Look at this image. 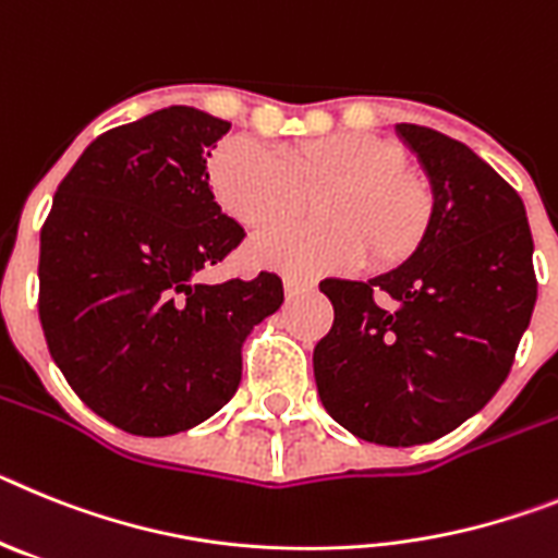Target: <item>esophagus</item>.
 <instances>
[{"mask_svg": "<svg viewBox=\"0 0 558 558\" xmlns=\"http://www.w3.org/2000/svg\"><path fill=\"white\" fill-rule=\"evenodd\" d=\"M283 286H286V294H289V298H298V294L314 292V280L294 278V275H286Z\"/></svg>", "mask_w": 558, "mask_h": 558, "instance_id": "34e87169", "label": "esophagus"}]
</instances>
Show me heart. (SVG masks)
Segmentation results:
<instances>
[{"instance_id": "b5f03b06", "label": "heart", "mask_w": 558, "mask_h": 558, "mask_svg": "<svg viewBox=\"0 0 558 558\" xmlns=\"http://www.w3.org/2000/svg\"><path fill=\"white\" fill-rule=\"evenodd\" d=\"M210 187L250 230L278 225L317 198L319 225H280L250 244V258L289 275L339 272L367 258L373 269L404 264L426 239L435 191L404 165L399 145L371 134H326L283 143L278 151L230 137L213 151Z\"/></svg>"}]
</instances>
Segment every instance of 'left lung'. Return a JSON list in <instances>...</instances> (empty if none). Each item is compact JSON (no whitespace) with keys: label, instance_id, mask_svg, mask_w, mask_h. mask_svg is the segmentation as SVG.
I'll list each match as a JSON object with an SVG mask.
<instances>
[{"label":"left lung","instance_id":"8db88e82","mask_svg":"<svg viewBox=\"0 0 558 558\" xmlns=\"http://www.w3.org/2000/svg\"><path fill=\"white\" fill-rule=\"evenodd\" d=\"M396 132L429 177L433 225L393 272L319 283L333 326L314 348V379L348 433L415 447L506 381L536 303L534 239L520 193L472 148L426 125Z\"/></svg>","mask_w":558,"mask_h":558}]
</instances>
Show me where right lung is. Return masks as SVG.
Segmentation results:
<instances>
[{"mask_svg":"<svg viewBox=\"0 0 558 558\" xmlns=\"http://www.w3.org/2000/svg\"><path fill=\"white\" fill-rule=\"evenodd\" d=\"M227 120L191 106L109 129L61 179L41 227L38 319L77 399L143 438L232 399L241 348L283 303L275 272L198 283L244 241L207 185Z\"/></svg>","mask_w":558,"mask_h":558,"instance_id":"right-lung-1","label":"right lung"}]
</instances>
